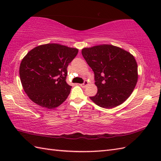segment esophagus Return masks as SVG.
<instances>
[{
	"mask_svg": "<svg viewBox=\"0 0 161 161\" xmlns=\"http://www.w3.org/2000/svg\"><path fill=\"white\" fill-rule=\"evenodd\" d=\"M88 81H84V82L83 83V84H80V86H81V87H86V86H88Z\"/></svg>",
	"mask_w": 161,
	"mask_h": 161,
	"instance_id": "1",
	"label": "esophagus"
}]
</instances>
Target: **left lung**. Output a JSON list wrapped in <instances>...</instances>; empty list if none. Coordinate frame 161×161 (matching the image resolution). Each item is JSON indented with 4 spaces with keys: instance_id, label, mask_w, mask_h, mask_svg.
Returning a JSON list of instances; mask_svg holds the SVG:
<instances>
[{
    "instance_id": "1",
    "label": "left lung",
    "mask_w": 161,
    "mask_h": 161,
    "mask_svg": "<svg viewBox=\"0 0 161 161\" xmlns=\"http://www.w3.org/2000/svg\"><path fill=\"white\" fill-rule=\"evenodd\" d=\"M81 54L95 74L97 93L91 100L97 106L112 108L129 97L138 81L134 57L117 46L102 44L84 47Z\"/></svg>"
}]
</instances>
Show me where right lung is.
<instances>
[{"instance_id":"1","label":"right lung","mask_w":161,"mask_h":161,"mask_svg":"<svg viewBox=\"0 0 161 161\" xmlns=\"http://www.w3.org/2000/svg\"><path fill=\"white\" fill-rule=\"evenodd\" d=\"M78 49L58 43L35 47L23 57L19 68L24 91L33 102L52 109L66 100L71 87L66 81L67 67Z\"/></svg>"}]
</instances>
